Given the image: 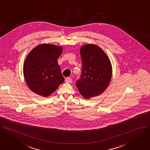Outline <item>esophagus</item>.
Segmentation results:
<instances>
[{
	"label": "esophagus",
	"mask_w": 150,
	"mask_h": 150,
	"mask_svg": "<svg viewBox=\"0 0 150 150\" xmlns=\"http://www.w3.org/2000/svg\"><path fill=\"white\" fill-rule=\"evenodd\" d=\"M72 79L70 78V77H67L65 79V82L67 83H71L72 82Z\"/></svg>",
	"instance_id": "1"
}]
</instances>
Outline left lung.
Instances as JSON below:
<instances>
[{
	"mask_svg": "<svg viewBox=\"0 0 150 150\" xmlns=\"http://www.w3.org/2000/svg\"><path fill=\"white\" fill-rule=\"evenodd\" d=\"M81 74L76 85L86 99L101 94L108 87L112 76L110 61L103 50L93 44L80 48Z\"/></svg>",
	"mask_w": 150,
	"mask_h": 150,
	"instance_id": "left-lung-1",
	"label": "left lung"
}]
</instances>
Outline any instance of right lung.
Here are the masks:
<instances>
[{
  "label": "right lung",
  "mask_w": 150,
  "mask_h": 150,
  "mask_svg": "<svg viewBox=\"0 0 150 150\" xmlns=\"http://www.w3.org/2000/svg\"><path fill=\"white\" fill-rule=\"evenodd\" d=\"M61 46L41 44L27 55L24 64V76L29 89L44 97L52 94L64 81L57 59Z\"/></svg>",
  "instance_id": "obj_1"
}]
</instances>
